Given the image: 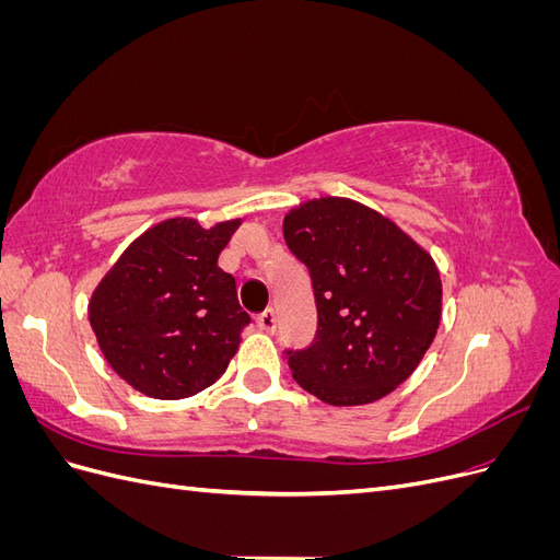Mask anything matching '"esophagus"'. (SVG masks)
Instances as JSON below:
<instances>
[{
	"mask_svg": "<svg viewBox=\"0 0 560 560\" xmlns=\"http://www.w3.org/2000/svg\"><path fill=\"white\" fill-rule=\"evenodd\" d=\"M276 311L273 308H266L261 315H257V327L264 331V334H273L276 331Z\"/></svg>",
	"mask_w": 560,
	"mask_h": 560,
	"instance_id": "1",
	"label": "esophagus"
}]
</instances>
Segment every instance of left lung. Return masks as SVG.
<instances>
[{
    "label": "left lung",
    "mask_w": 560,
    "mask_h": 560,
    "mask_svg": "<svg viewBox=\"0 0 560 560\" xmlns=\"http://www.w3.org/2000/svg\"><path fill=\"white\" fill-rule=\"evenodd\" d=\"M284 243L308 268L317 331L284 350L294 381L331 406L371 404L409 378L442 319L430 254L350 198L308 200L284 217Z\"/></svg>",
    "instance_id": "obj_1"
}]
</instances>
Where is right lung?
<instances>
[{
    "mask_svg": "<svg viewBox=\"0 0 560 560\" xmlns=\"http://www.w3.org/2000/svg\"><path fill=\"white\" fill-rule=\"evenodd\" d=\"M241 219L202 229L165 219L144 231L95 287L89 319L109 366L154 399L198 395L224 374L249 315L217 266Z\"/></svg>",
    "mask_w": 560,
    "mask_h": 560,
    "instance_id": "right-lung-1",
    "label": "right lung"
}]
</instances>
